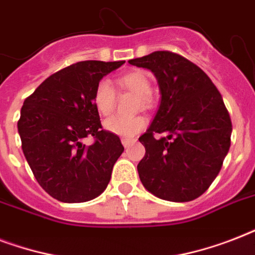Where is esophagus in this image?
<instances>
[{
  "label": "esophagus",
  "mask_w": 255,
  "mask_h": 255,
  "mask_svg": "<svg viewBox=\"0 0 255 255\" xmlns=\"http://www.w3.org/2000/svg\"><path fill=\"white\" fill-rule=\"evenodd\" d=\"M133 143H135V140L133 139H122V144H123L126 148H128L129 145H131V144H133Z\"/></svg>",
  "instance_id": "1"
}]
</instances>
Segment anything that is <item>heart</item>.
<instances>
[{
	"instance_id": "heart-1",
	"label": "heart",
	"mask_w": 255,
	"mask_h": 255,
	"mask_svg": "<svg viewBox=\"0 0 255 255\" xmlns=\"http://www.w3.org/2000/svg\"><path fill=\"white\" fill-rule=\"evenodd\" d=\"M118 87L126 91L133 92L139 96V103L141 106L148 107L152 104L151 91L152 83L148 75L143 71H131V73L123 74L116 78ZM92 103L96 111L100 115H111L116 103V92L112 86L107 81L98 82L95 86L94 94H92ZM147 124L145 118L141 115L131 116V118H123V116H112L104 122V128L111 133L123 137H132L136 133H139Z\"/></svg>"
}]
</instances>
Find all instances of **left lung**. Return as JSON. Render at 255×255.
<instances>
[{
    "mask_svg": "<svg viewBox=\"0 0 255 255\" xmlns=\"http://www.w3.org/2000/svg\"><path fill=\"white\" fill-rule=\"evenodd\" d=\"M128 63L151 70L161 91L159 111L139 137L145 148L140 180L156 197L192 201L217 177L230 148L232 120L221 94L198 66L172 51ZM157 133L164 136L156 139Z\"/></svg>",
    "mask_w": 255,
    "mask_h": 255,
    "instance_id": "8db88e82",
    "label": "left lung"
}]
</instances>
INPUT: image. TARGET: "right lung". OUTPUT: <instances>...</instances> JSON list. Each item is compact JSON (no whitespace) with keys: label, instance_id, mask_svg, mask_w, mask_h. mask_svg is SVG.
I'll use <instances>...</instances> for the list:
<instances>
[{"label":"right lung","instance_id":"1","mask_svg":"<svg viewBox=\"0 0 255 255\" xmlns=\"http://www.w3.org/2000/svg\"><path fill=\"white\" fill-rule=\"evenodd\" d=\"M124 61H83L59 70L27 96L18 132L38 184L62 202H85L107 188L123 153L119 136L106 131L92 94L100 79ZM94 137L91 146L81 140Z\"/></svg>","mask_w":255,"mask_h":255}]
</instances>
